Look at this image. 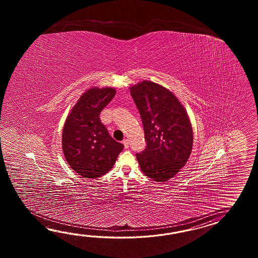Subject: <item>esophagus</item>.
I'll list each match as a JSON object with an SVG mask.
<instances>
[{
	"instance_id": "34e87169",
	"label": "esophagus",
	"mask_w": 258,
	"mask_h": 258,
	"mask_svg": "<svg viewBox=\"0 0 258 258\" xmlns=\"http://www.w3.org/2000/svg\"><path fill=\"white\" fill-rule=\"evenodd\" d=\"M122 143H123V146H124L125 149L129 148V141H128V139H124V140L122 141Z\"/></svg>"
}]
</instances>
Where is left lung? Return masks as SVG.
I'll use <instances>...</instances> for the list:
<instances>
[{"label": "left lung", "mask_w": 258, "mask_h": 258, "mask_svg": "<svg viewBox=\"0 0 258 258\" xmlns=\"http://www.w3.org/2000/svg\"><path fill=\"white\" fill-rule=\"evenodd\" d=\"M142 119L147 147L137 159L145 175L167 181L186 164L192 148V129L187 112L164 87L143 81L130 88Z\"/></svg>", "instance_id": "1"}]
</instances>
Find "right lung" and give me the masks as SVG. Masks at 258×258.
<instances>
[{
  "mask_svg": "<svg viewBox=\"0 0 258 258\" xmlns=\"http://www.w3.org/2000/svg\"><path fill=\"white\" fill-rule=\"evenodd\" d=\"M115 94L114 88L88 89L66 119L62 151L72 169L84 178L95 179L107 173L124 148L110 137L99 118Z\"/></svg>",
  "mask_w": 258,
  "mask_h": 258,
  "instance_id": "obj_1",
  "label": "right lung"
}]
</instances>
